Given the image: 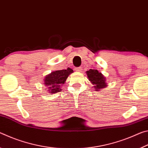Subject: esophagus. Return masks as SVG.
I'll list each match as a JSON object with an SVG mask.
<instances>
[{"mask_svg":"<svg viewBox=\"0 0 148 148\" xmlns=\"http://www.w3.org/2000/svg\"><path fill=\"white\" fill-rule=\"evenodd\" d=\"M75 71H76V72H82V69L81 67H77V68H75Z\"/></svg>","mask_w":148,"mask_h":148,"instance_id":"1","label":"esophagus"}]
</instances>
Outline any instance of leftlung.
Segmentation results:
<instances>
[{
    "label": "left lung",
    "mask_w": 148,
    "mask_h": 148,
    "mask_svg": "<svg viewBox=\"0 0 148 148\" xmlns=\"http://www.w3.org/2000/svg\"><path fill=\"white\" fill-rule=\"evenodd\" d=\"M86 74L89 80L93 85L92 87L96 91H100L108 86L106 77L97 70L90 69L86 71Z\"/></svg>",
    "instance_id": "8db88e82"
}]
</instances>
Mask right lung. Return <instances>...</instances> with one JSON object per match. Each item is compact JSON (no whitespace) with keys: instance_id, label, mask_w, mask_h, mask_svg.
Listing matches in <instances>:
<instances>
[{"instance_id":"obj_1","label":"right lung","mask_w":148,"mask_h":148,"mask_svg":"<svg viewBox=\"0 0 148 148\" xmlns=\"http://www.w3.org/2000/svg\"><path fill=\"white\" fill-rule=\"evenodd\" d=\"M73 72V70L68 68L66 70H61L51 72L46 75L44 79V84L49 93H56L61 91L62 85H63L67 77Z\"/></svg>"}]
</instances>
